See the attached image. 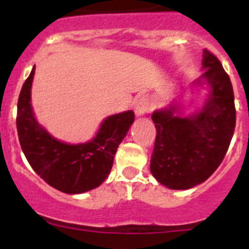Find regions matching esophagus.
I'll return each mask as SVG.
<instances>
[{"label":"esophagus","mask_w":249,"mask_h":249,"mask_svg":"<svg viewBox=\"0 0 249 249\" xmlns=\"http://www.w3.org/2000/svg\"><path fill=\"white\" fill-rule=\"evenodd\" d=\"M148 109H149L148 97H147L146 94H142V96L138 98L137 103H136V107H135L136 114H137V116H142V114L146 113Z\"/></svg>","instance_id":"esophagus-1"}]
</instances>
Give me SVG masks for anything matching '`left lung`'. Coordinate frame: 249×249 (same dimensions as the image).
Masks as SVG:
<instances>
[{
  "instance_id": "obj_1",
  "label": "left lung",
  "mask_w": 249,
  "mask_h": 249,
  "mask_svg": "<svg viewBox=\"0 0 249 249\" xmlns=\"http://www.w3.org/2000/svg\"><path fill=\"white\" fill-rule=\"evenodd\" d=\"M204 72L198 85L210 89L198 113L177 116V107L152 114L156 126L151 172L171 190H188L213 175L227 153L236 127L234 94L230 76L219 59L204 50Z\"/></svg>"
}]
</instances>
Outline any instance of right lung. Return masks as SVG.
Here are the masks:
<instances>
[{
    "mask_svg": "<svg viewBox=\"0 0 249 249\" xmlns=\"http://www.w3.org/2000/svg\"><path fill=\"white\" fill-rule=\"evenodd\" d=\"M35 67L22 86L17 103V132L21 148L35 172L56 190L68 195L91 191L109 175L118 146L135 121L133 111L106 118L87 143L56 140L36 121L31 106Z\"/></svg>",
    "mask_w": 249,
    "mask_h": 249,
    "instance_id": "right-lung-1",
    "label": "right lung"
}]
</instances>
